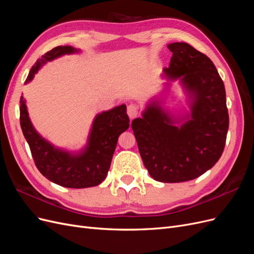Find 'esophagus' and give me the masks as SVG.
<instances>
[{
	"mask_svg": "<svg viewBox=\"0 0 254 254\" xmlns=\"http://www.w3.org/2000/svg\"><path fill=\"white\" fill-rule=\"evenodd\" d=\"M127 114H128V117L130 118V120L134 119L137 115V107L134 104H130L127 107Z\"/></svg>",
	"mask_w": 254,
	"mask_h": 254,
	"instance_id": "34e87169",
	"label": "esophagus"
}]
</instances>
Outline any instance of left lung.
Segmentation results:
<instances>
[{
  "instance_id": "1",
  "label": "left lung",
  "mask_w": 254,
  "mask_h": 254,
  "mask_svg": "<svg viewBox=\"0 0 254 254\" xmlns=\"http://www.w3.org/2000/svg\"><path fill=\"white\" fill-rule=\"evenodd\" d=\"M173 52L163 94L179 80L189 110L175 114L162 99L146 105L131 127L143 163L159 182L193 180L222 155L229 128L226 90L212 60L186 42L167 45Z\"/></svg>"
}]
</instances>
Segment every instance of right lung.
Masks as SVG:
<instances>
[{"mask_svg":"<svg viewBox=\"0 0 254 254\" xmlns=\"http://www.w3.org/2000/svg\"><path fill=\"white\" fill-rule=\"evenodd\" d=\"M79 52L70 45L54 48L37 60L25 83L32 81L49 61ZM20 124L35 164L45 178L64 188L84 189L96 187L105 180L119 136L129 128V118L124 104L98 113L92 123L86 146L78 151L57 147L44 139L33 126L23 96L20 98Z\"/></svg>","mask_w":254,"mask_h":254,"instance_id":"1","label":"right lung"}]
</instances>
